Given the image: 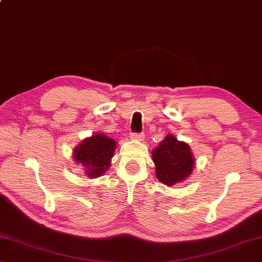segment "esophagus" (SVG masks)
<instances>
[{
	"instance_id": "34e87169",
	"label": "esophagus",
	"mask_w": 262,
	"mask_h": 262,
	"mask_svg": "<svg viewBox=\"0 0 262 262\" xmlns=\"http://www.w3.org/2000/svg\"><path fill=\"white\" fill-rule=\"evenodd\" d=\"M130 138H132L133 140H139V141H141V140H143L144 135L142 134V133H132Z\"/></svg>"
}]
</instances>
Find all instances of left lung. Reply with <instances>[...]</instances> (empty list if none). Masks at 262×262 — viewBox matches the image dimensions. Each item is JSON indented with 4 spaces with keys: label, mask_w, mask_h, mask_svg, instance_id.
<instances>
[{
    "label": "left lung",
    "mask_w": 262,
    "mask_h": 262,
    "mask_svg": "<svg viewBox=\"0 0 262 262\" xmlns=\"http://www.w3.org/2000/svg\"><path fill=\"white\" fill-rule=\"evenodd\" d=\"M152 160L156 177L165 185H173L184 181L193 170L194 160L189 144L180 142L173 135L165 136L155 150Z\"/></svg>",
    "instance_id": "1"
}]
</instances>
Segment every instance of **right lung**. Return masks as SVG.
<instances>
[{
  "label": "right lung",
  "mask_w": 262,
  "mask_h": 262,
  "mask_svg": "<svg viewBox=\"0 0 262 262\" xmlns=\"http://www.w3.org/2000/svg\"><path fill=\"white\" fill-rule=\"evenodd\" d=\"M115 150V141L103 134L92 135L82 141L74 149V160L86 168L87 175L92 178L101 176L110 168L111 159Z\"/></svg>",
  "instance_id": "1"
}]
</instances>
